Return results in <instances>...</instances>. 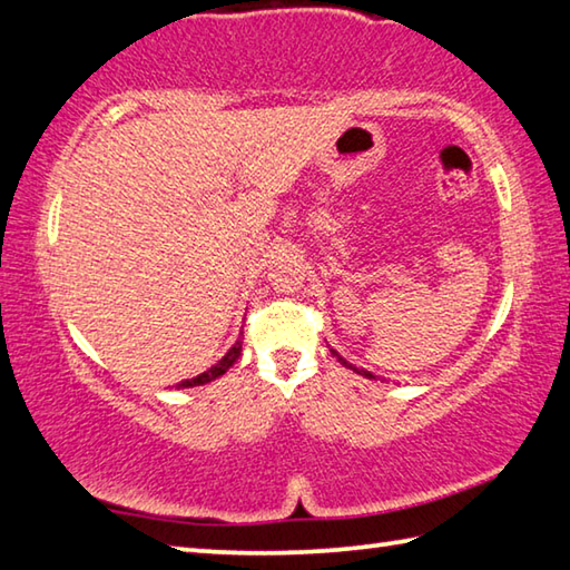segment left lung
<instances>
[{
  "instance_id": "1",
  "label": "left lung",
  "mask_w": 570,
  "mask_h": 570,
  "mask_svg": "<svg viewBox=\"0 0 570 570\" xmlns=\"http://www.w3.org/2000/svg\"><path fill=\"white\" fill-rule=\"evenodd\" d=\"M332 354H334V356H336V360H340V362H342L344 366H352V364H346V362L342 360V356H340V354H336V352H332ZM352 370H354L356 374H364V377H374V374H370V372H364V370H360V366H352Z\"/></svg>"
}]
</instances>
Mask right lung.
Returning a JSON list of instances; mask_svg holds the SVG:
<instances>
[{"instance_id": "1", "label": "right lung", "mask_w": 570, "mask_h": 570, "mask_svg": "<svg viewBox=\"0 0 570 570\" xmlns=\"http://www.w3.org/2000/svg\"><path fill=\"white\" fill-rule=\"evenodd\" d=\"M240 356V342H236L234 346H230V350L226 352V356L224 360H220L218 364H214L210 366V370H206L204 374H198V377H193V380H186V382H180L178 387H198V384H206V382H214L216 377H220V374H226L228 372V366H234V362L238 360Z\"/></svg>"}]
</instances>
